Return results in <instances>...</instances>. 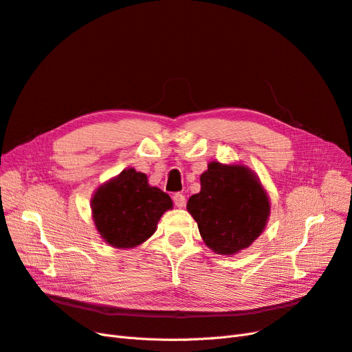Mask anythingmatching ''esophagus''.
Listing matches in <instances>:
<instances>
[{"instance_id":"1","label":"esophagus","mask_w":352,"mask_h":352,"mask_svg":"<svg viewBox=\"0 0 352 352\" xmlns=\"http://www.w3.org/2000/svg\"><path fill=\"white\" fill-rule=\"evenodd\" d=\"M173 202H175V206H176L177 208H182V207H185L186 198H185V195H184V194L176 192V194L173 195Z\"/></svg>"}]
</instances>
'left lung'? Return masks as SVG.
I'll return each instance as SVG.
<instances>
[{
    "label": "left lung",
    "mask_w": 352,
    "mask_h": 352,
    "mask_svg": "<svg viewBox=\"0 0 352 352\" xmlns=\"http://www.w3.org/2000/svg\"><path fill=\"white\" fill-rule=\"evenodd\" d=\"M199 180V194L189 198L186 208L207 247L223 255L248 248L261 235L270 212L258 179L243 166L212 162Z\"/></svg>",
    "instance_id": "1"
}]
</instances>
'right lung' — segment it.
<instances>
[{"instance_id":"1","label":"right lung","mask_w":352,"mask_h":352,"mask_svg":"<svg viewBox=\"0 0 352 352\" xmlns=\"http://www.w3.org/2000/svg\"><path fill=\"white\" fill-rule=\"evenodd\" d=\"M173 206L162 189L148 185L146 175L127 168L100 186L92 198V214L101 238L116 248H133L155 232Z\"/></svg>"}]
</instances>
